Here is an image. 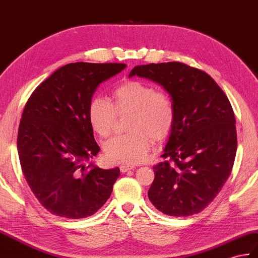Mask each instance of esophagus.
<instances>
[{"instance_id":"1","label":"esophagus","mask_w":258,"mask_h":258,"mask_svg":"<svg viewBox=\"0 0 258 258\" xmlns=\"http://www.w3.org/2000/svg\"><path fill=\"white\" fill-rule=\"evenodd\" d=\"M134 167L133 166H130V165H121V167H119V169H121L122 172H127L130 170L133 169Z\"/></svg>"}]
</instances>
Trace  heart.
I'll list each match as a JSON object with an SVG mask.
<instances>
[{"label": "heart", "mask_w": 258, "mask_h": 258, "mask_svg": "<svg viewBox=\"0 0 258 258\" xmlns=\"http://www.w3.org/2000/svg\"><path fill=\"white\" fill-rule=\"evenodd\" d=\"M124 114L132 115L127 127L131 133L113 136L104 144L106 158L115 163H140L151 148V139L166 140L176 122V107L170 94L143 81L119 85L113 92V102L95 95L89 103V123L101 137L109 136L117 115Z\"/></svg>", "instance_id": "1"}]
</instances>
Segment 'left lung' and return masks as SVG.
<instances>
[{
	"mask_svg": "<svg viewBox=\"0 0 258 258\" xmlns=\"http://www.w3.org/2000/svg\"><path fill=\"white\" fill-rule=\"evenodd\" d=\"M163 87L176 122L148 190L154 207L170 217L201 212L222 189L234 164L237 137L229 99L206 74L181 62L136 66L128 75Z\"/></svg>",
	"mask_w": 258,
	"mask_h": 258,
	"instance_id": "obj_1",
	"label": "left lung"
}]
</instances>
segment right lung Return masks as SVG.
I'll return each mask as SVG.
<instances>
[{
    "label": "right lung",
    "instance_id": "add662e5",
    "mask_svg": "<svg viewBox=\"0 0 258 258\" xmlns=\"http://www.w3.org/2000/svg\"><path fill=\"white\" fill-rule=\"evenodd\" d=\"M125 63H68L40 83L24 107L17 152L26 181L46 210L66 219L94 214L109 199L118 167L93 163L100 152L88 107L102 82Z\"/></svg>",
    "mask_w": 258,
    "mask_h": 258
}]
</instances>
